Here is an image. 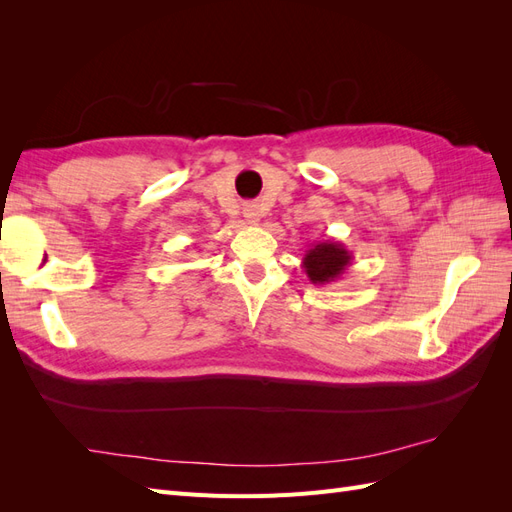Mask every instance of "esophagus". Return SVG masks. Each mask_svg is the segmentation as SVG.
Wrapping results in <instances>:
<instances>
[{
    "label": "esophagus",
    "mask_w": 512,
    "mask_h": 512,
    "mask_svg": "<svg viewBox=\"0 0 512 512\" xmlns=\"http://www.w3.org/2000/svg\"><path fill=\"white\" fill-rule=\"evenodd\" d=\"M243 215H245V220L250 222V224H258L260 222V209H258V205H245Z\"/></svg>",
    "instance_id": "34e87169"
}]
</instances>
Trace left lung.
I'll return each mask as SVG.
<instances>
[{
	"label": "left lung",
	"mask_w": 512,
	"mask_h": 512,
	"mask_svg": "<svg viewBox=\"0 0 512 512\" xmlns=\"http://www.w3.org/2000/svg\"><path fill=\"white\" fill-rule=\"evenodd\" d=\"M352 252L339 241L327 239L320 243H312V247L303 256V271L307 273L309 282L314 286H327L337 280H342V275L352 265Z\"/></svg>",
	"instance_id": "obj_1"
}]
</instances>
